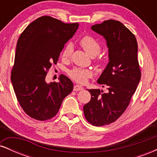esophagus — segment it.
I'll return each mask as SVG.
<instances>
[{
  "label": "esophagus",
  "mask_w": 157,
  "mask_h": 157,
  "mask_svg": "<svg viewBox=\"0 0 157 157\" xmlns=\"http://www.w3.org/2000/svg\"><path fill=\"white\" fill-rule=\"evenodd\" d=\"M83 89V88L82 87V86H80V85H75V86H74V91H81V90Z\"/></svg>",
  "instance_id": "obj_1"
}]
</instances>
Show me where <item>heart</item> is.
<instances>
[{
    "instance_id": "heart-1",
    "label": "heart",
    "mask_w": 157,
    "mask_h": 157,
    "mask_svg": "<svg viewBox=\"0 0 157 157\" xmlns=\"http://www.w3.org/2000/svg\"><path fill=\"white\" fill-rule=\"evenodd\" d=\"M80 44L85 52L91 57H95L100 53L101 50V45L94 37L91 35H86L80 40ZM73 47L71 44H68L65 46L62 52V57L64 59L68 58L72 52ZM68 75L77 82L84 83L89 77H92L93 72L89 69L82 68H73L68 71Z\"/></svg>"
}]
</instances>
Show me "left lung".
I'll use <instances>...</instances> for the list:
<instances>
[{"mask_svg":"<svg viewBox=\"0 0 157 157\" xmlns=\"http://www.w3.org/2000/svg\"><path fill=\"white\" fill-rule=\"evenodd\" d=\"M103 36L109 48V62L97 82L108 92L89 89L91 100L83 106L85 117L95 126L109 125L124 113L141 78L138 46L134 34L122 23L108 20L91 26Z\"/></svg>","mask_w":157,"mask_h":157,"instance_id":"1","label":"left lung"}]
</instances>
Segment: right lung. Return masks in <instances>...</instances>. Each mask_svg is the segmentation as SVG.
Masks as SVG:
<instances>
[{
	"label": "right lung",
	"mask_w": 157,
	"mask_h": 157,
	"mask_svg": "<svg viewBox=\"0 0 157 157\" xmlns=\"http://www.w3.org/2000/svg\"><path fill=\"white\" fill-rule=\"evenodd\" d=\"M78 26V23H65L42 16L20 36L11 81L20 105L30 117L40 121L54 117L65 97L72 91V82L63 75L58 82L47 83L45 79Z\"/></svg>",
	"instance_id": "1"
}]
</instances>
